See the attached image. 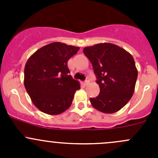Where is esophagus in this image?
Instances as JSON below:
<instances>
[{
  "mask_svg": "<svg viewBox=\"0 0 158 158\" xmlns=\"http://www.w3.org/2000/svg\"><path fill=\"white\" fill-rule=\"evenodd\" d=\"M89 83V78H87L86 80L85 81V85H88Z\"/></svg>",
  "mask_w": 158,
  "mask_h": 158,
  "instance_id": "34e87169",
  "label": "esophagus"
}]
</instances>
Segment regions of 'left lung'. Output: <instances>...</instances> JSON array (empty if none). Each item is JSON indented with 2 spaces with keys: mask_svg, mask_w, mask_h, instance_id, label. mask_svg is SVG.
Listing matches in <instances>:
<instances>
[{
  "mask_svg": "<svg viewBox=\"0 0 158 158\" xmlns=\"http://www.w3.org/2000/svg\"><path fill=\"white\" fill-rule=\"evenodd\" d=\"M83 52L93 66L100 88L99 95L90 98L92 106L106 114L122 109L131 98L138 78L133 56L109 43L85 47Z\"/></svg>",
  "mask_w": 158,
  "mask_h": 158,
  "instance_id": "8db88e82",
  "label": "left lung"
}]
</instances>
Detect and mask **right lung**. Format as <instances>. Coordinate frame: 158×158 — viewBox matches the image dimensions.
Instances as JSON below:
<instances>
[{"instance_id": "obj_1", "label": "right lung", "mask_w": 158, "mask_h": 158, "mask_svg": "<svg viewBox=\"0 0 158 158\" xmlns=\"http://www.w3.org/2000/svg\"><path fill=\"white\" fill-rule=\"evenodd\" d=\"M79 49L63 43H51L37 49L27 61L25 89L42 112L60 114L71 106L80 84L69 75L67 62Z\"/></svg>"}]
</instances>
